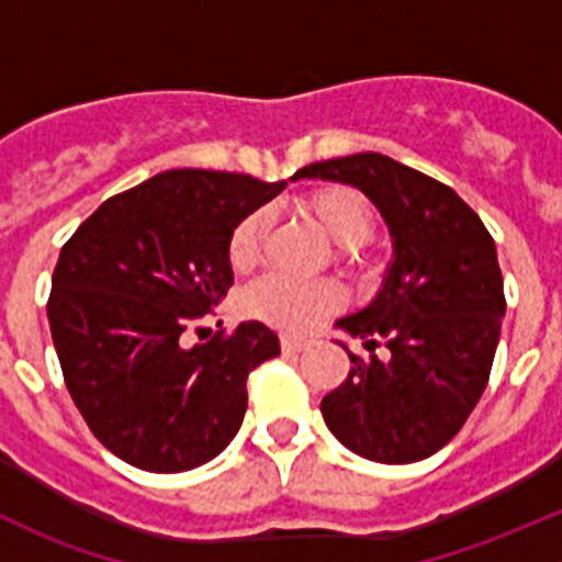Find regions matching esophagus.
<instances>
[{
	"label": "esophagus",
	"mask_w": 562,
	"mask_h": 562,
	"mask_svg": "<svg viewBox=\"0 0 562 562\" xmlns=\"http://www.w3.org/2000/svg\"><path fill=\"white\" fill-rule=\"evenodd\" d=\"M280 345H282V350H285V353H302V350L310 348L307 339H299V337H282Z\"/></svg>",
	"instance_id": "esophagus-1"
}]
</instances>
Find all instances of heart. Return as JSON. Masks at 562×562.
Masks as SVG:
<instances>
[{
  "instance_id": "obj_1",
  "label": "heart",
  "mask_w": 562,
  "mask_h": 562,
  "mask_svg": "<svg viewBox=\"0 0 562 562\" xmlns=\"http://www.w3.org/2000/svg\"><path fill=\"white\" fill-rule=\"evenodd\" d=\"M304 212L337 241L345 252L353 255L356 247L367 245L375 231V214L370 201L356 187L326 184L304 195ZM269 231V212L255 209L234 225L228 236V260L234 269H249L258 260ZM342 293L328 280H296L288 274H266L247 288L241 296V310L252 321L291 334H304L317 326L337 304Z\"/></svg>"
}]
</instances>
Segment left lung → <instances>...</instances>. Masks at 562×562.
I'll list each match as a JSON object with an SVG mask.
<instances>
[{
	"mask_svg": "<svg viewBox=\"0 0 562 562\" xmlns=\"http://www.w3.org/2000/svg\"><path fill=\"white\" fill-rule=\"evenodd\" d=\"M345 181L378 203L394 236V263L375 302L337 321L364 348L321 402L334 438L372 462L432 457L484 394L506 313L495 239L479 214L432 176L378 151L296 171Z\"/></svg>",
	"mask_w": 562,
	"mask_h": 562,
	"instance_id": "1",
	"label": "left lung"
}]
</instances>
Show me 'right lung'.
Returning <instances> with one entry per match:
<instances>
[{
	"label": "right lung",
	"instance_id": "right-lung-1",
	"mask_svg": "<svg viewBox=\"0 0 562 562\" xmlns=\"http://www.w3.org/2000/svg\"><path fill=\"white\" fill-rule=\"evenodd\" d=\"M285 181L176 168L108 198L65 241L48 323L67 391L127 464L181 473L234 440L247 378L280 356L263 323L187 348L234 285L228 236Z\"/></svg>",
	"mask_w": 562,
	"mask_h": 562
}]
</instances>
